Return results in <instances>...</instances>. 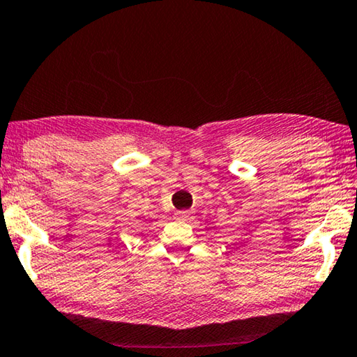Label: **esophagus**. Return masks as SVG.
Here are the masks:
<instances>
[{
    "mask_svg": "<svg viewBox=\"0 0 357 357\" xmlns=\"http://www.w3.org/2000/svg\"><path fill=\"white\" fill-rule=\"evenodd\" d=\"M177 215L178 217H188L190 215V211H177Z\"/></svg>",
    "mask_w": 357,
    "mask_h": 357,
    "instance_id": "esophagus-1",
    "label": "esophagus"
}]
</instances>
